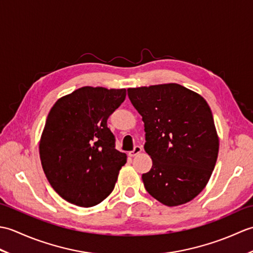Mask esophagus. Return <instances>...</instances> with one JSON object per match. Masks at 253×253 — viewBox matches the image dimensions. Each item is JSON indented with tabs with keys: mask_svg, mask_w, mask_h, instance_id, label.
<instances>
[{
	"mask_svg": "<svg viewBox=\"0 0 253 253\" xmlns=\"http://www.w3.org/2000/svg\"><path fill=\"white\" fill-rule=\"evenodd\" d=\"M141 151H142V148L137 146V147H135V149L132 150V151H130L129 153H128V155H129L130 158H133V157H136V155H138L139 153H141Z\"/></svg>",
	"mask_w": 253,
	"mask_h": 253,
	"instance_id": "esophagus-1",
	"label": "esophagus"
}]
</instances>
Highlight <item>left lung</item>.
Returning a JSON list of instances; mask_svg holds the SVG:
<instances>
[{"label": "left lung", "mask_w": 253, "mask_h": 253, "mask_svg": "<svg viewBox=\"0 0 253 253\" xmlns=\"http://www.w3.org/2000/svg\"><path fill=\"white\" fill-rule=\"evenodd\" d=\"M142 116L144 150L152 168L142 174L146 190L168 207L195 199L215 166L219 140L211 109L202 96L178 84L128 88Z\"/></svg>", "instance_id": "8db88e82"}]
</instances>
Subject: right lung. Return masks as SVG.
<instances>
[{
  "label": "right lung",
  "mask_w": 253,
  "mask_h": 253,
  "mask_svg": "<svg viewBox=\"0 0 253 253\" xmlns=\"http://www.w3.org/2000/svg\"><path fill=\"white\" fill-rule=\"evenodd\" d=\"M126 89L83 87L58 99L39 143L44 174L58 195L78 207H94L110 196L127 155L115 149L107 118Z\"/></svg>",
  "instance_id": "obj_1"
}]
</instances>
